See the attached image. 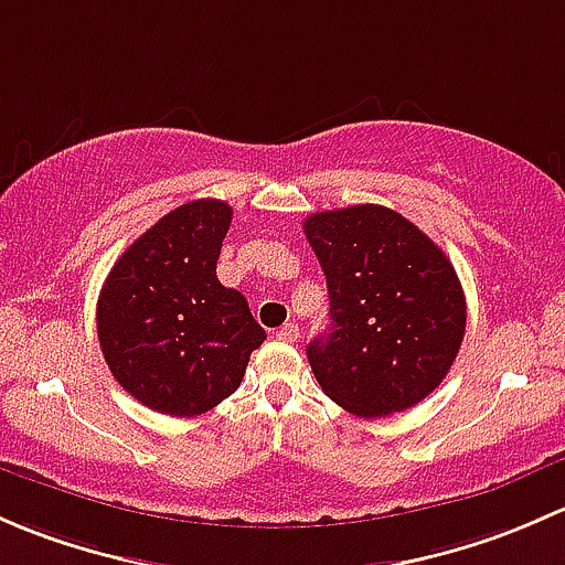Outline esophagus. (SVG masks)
<instances>
[{"mask_svg": "<svg viewBox=\"0 0 565 565\" xmlns=\"http://www.w3.org/2000/svg\"><path fill=\"white\" fill-rule=\"evenodd\" d=\"M277 340H282V342H296L299 340V326L296 323H285L280 331H277Z\"/></svg>", "mask_w": 565, "mask_h": 565, "instance_id": "1", "label": "esophagus"}]
</instances>
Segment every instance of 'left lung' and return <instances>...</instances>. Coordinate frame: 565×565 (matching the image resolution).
<instances>
[{"mask_svg": "<svg viewBox=\"0 0 565 565\" xmlns=\"http://www.w3.org/2000/svg\"><path fill=\"white\" fill-rule=\"evenodd\" d=\"M329 288V331L307 345L326 397L362 418L433 394L465 337V294L444 249L377 203L305 220Z\"/></svg>", "mask_w": 565, "mask_h": 565, "instance_id": "8db88e82", "label": "left lung"}]
</instances>
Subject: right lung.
<instances>
[{"label": "right lung", "instance_id": "obj_1", "mask_svg": "<svg viewBox=\"0 0 565 565\" xmlns=\"http://www.w3.org/2000/svg\"><path fill=\"white\" fill-rule=\"evenodd\" d=\"M234 209L201 198L160 217L121 253L97 299V337L110 375L168 416L212 411L239 388L266 340L247 299L217 280Z\"/></svg>", "mask_w": 565, "mask_h": 565}]
</instances>
